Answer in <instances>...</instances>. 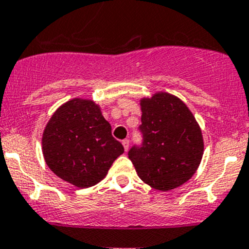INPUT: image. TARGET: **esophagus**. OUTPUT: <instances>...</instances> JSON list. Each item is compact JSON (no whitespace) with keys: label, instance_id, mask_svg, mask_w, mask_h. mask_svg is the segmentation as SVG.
Instances as JSON below:
<instances>
[{"label":"esophagus","instance_id":"obj_1","mask_svg":"<svg viewBox=\"0 0 249 249\" xmlns=\"http://www.w3.org/2000/svg\"><path fill=\"white\" fill-rule=\"evenodd\" d=\"M122 145H124V150L127 151V150H128V147H129V140H128V139H124V140H122Z\"/></svg>","mask_w":249,"mask_h":249}]
</instances>
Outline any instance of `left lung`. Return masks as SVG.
<instances>
[{"instance_id": "left-lung-1", "label": "left lung", "mask_w": 249, "mask_h": 249, "mask_svg": "<svg viewBox=\"0 0 249 249\" xmlns=\"http://www.w3.org/2000/svg\"><path fill=\"white\" fill-rule=\"evenodd\" d=\"M142 142L128 151L138 176L155 189L169 191L196 174L204 140L196 117L173 94L160 92L142 99Z\"/></svg>"}]
</instances>
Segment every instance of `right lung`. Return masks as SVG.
Wrapping results in <instances>:
<instances>
[{
  "label": "right lung",
  "instance_id": "right-lung-1",
  "mask_svg": "<svg viewBox=\"0 0 249 249\" xmlns=\"http://www.w3.org/2000/svg\"><path fill=\"white\" fill-rule=\"evenodd\" d=\"M42 145L51 171L79 188L103 180L114 160L124 152L122 143L111 135V125L99 107L80 98L71 99L53 112Z\"/></svg>",
  "mask_w": 249,
  "mask_h": 249
}]
</instances>
